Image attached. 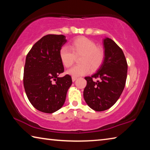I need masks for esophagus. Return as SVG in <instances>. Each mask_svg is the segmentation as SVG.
Listing matches in <instances>:
<instances>
[{
    "label": "esophagus",
    "mask_w": 150,
    "mask_h": 150,
    "mask_svg": "<svg viewBox=\"0 0 150 150\" xmlns=\"http://www.w3.org/2000/svg\"><path fill=\"white\" fill-rule=\"evenodd\" d=\"M77 77H72V81H73V82H74V81H75V80L77 79Z\"/></svg>",
    "instance_id": "1"
}]
</instances>
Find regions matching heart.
<instances>
[{"instance_id":"heart-1","label":"heart","mask_w":150,"mask_h":150,"mask_svg":"<svg viewBox=\"0 0 150 150\" xmlns=\"http://www.w3.org/2000/svg\"><path fill=\"white\" fill-rule=\"evenodd\" d=\"M69 48L63 46L60 48L59 55L63 65L70 67L73 64L75 55H81L79 63L68 70L67 73L73 77H79L87 75L91 69L95 70L100 67L105 59V52L103 48L96 46L95 42L86 37L77 38L69 44Z\"/></svg>"}]
</instances>
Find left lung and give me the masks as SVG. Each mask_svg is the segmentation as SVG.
Returning <instances> with one entry per match:
<instances>
[{
  "label": "left lung",
  "instance_id": "8db88e82",
  "mask_svg": "<svg viewBox=\"0 0 150 150\" xmlns=\"http://www.w3.org/2000/svg\"><path fill=\"white\" fill-rule=\"evenodd\" d=\"M105 59L103 64L87 81L83 96L86 103L95 111L110 108L120 98L125 87L128 71L126 57L121 48L108 38L103 40ZM98 78L99 81L92 79Z\"/></svg>",
  "mask_w": 150,
  "mask_h": 150
}]
</instances>
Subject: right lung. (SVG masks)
<instances>
[{
    "mask_svg": "<svg viewBox=\"0 0 150 150\" xmlns=\"http://www.w3.org/2000/svg\"><path fill=\"white\" fill-rule=\"evenodd\" d=\"M66 42L63 35H46L33 45L26 56L25 92L32 106L42 112L53 113L62 108L72 84L70 75L59 77L64 71L59 52Z\"/></svg>",
    "mask_w": 150,
    "mask_h": 150,
    "instance_id": "add662e5",
    "label": "right lung"
}]
</instances>
